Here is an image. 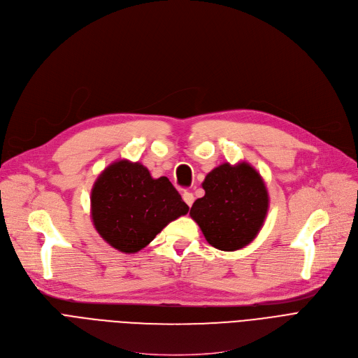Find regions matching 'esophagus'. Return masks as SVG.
<instances>
[{
    "mask_svg": "<svg viewBox=\"0 0 358 358\" xmlns=\"http://www.w3.org/2000/svg\"><path fill=\"white\" fill-rule=\"evenodd\" d=\"M182 200L185 201V204H187L188 207H192V206H193V201H194V196H193V193L184 192V193H182Z\"/></svg>",
    "mask_w": 358,
    "mask_h": 358,
    "instance_id": "esophagus-1",
    "label": "esophagus"
}]
</instances>
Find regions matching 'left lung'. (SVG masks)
<instances>
[{"instance_id": "1", "label": "left lung", "mask_w": 358, "mask_h": 358, "mask_svg": "<svg viewBox=\"0 0 358 358\" xmlns=\"http://www.w3.org/2000/svg\"><path fill=\"white\" fill-rule=\"evenodd\" d=\"M204 197L197 199L189 216L200 226L206 241L219 250L248 246L264 226L269 196L264 178L248 162H224L210 171Z\"/></svg>"}]
</instances>
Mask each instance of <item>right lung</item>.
I'll return each mask as SVG.
<instances>
[{
  "label": "right lung",
  "mask_w": 358,
  "mask_h": 358,
  "mask_svg": "<svg viewBox=\"0 0 358 358\" xmlns=\"http://www.w3.org/2000/svg\"><path fill=\"white\" fill-rule=\"evenodd\" d=\"M187 213L188 206L171 181L152 178L139 162H112L92 188L93 226L106 243L124 253L144 249L166 224Z\"/></svg>",
  "instance_id": "1"
}]
</instances>
